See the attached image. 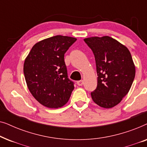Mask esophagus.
I'll return each instance as SVG.
<instances>
[{"mask_svg":"<svg viewBox=\"0 0 147 147\" xmlns=\"http://www.w3.org/2000/svg\"><path fill=\"white\" fill-rule=\"evenodd\" d=\"M77 84L79 86H81L84 84V81L83 80H80V81H78L77 82Z\"/></svg>","mask_w":147,"mask_h":147,"instance_id":"obj_1","label":"esophagus"}]
</instances>
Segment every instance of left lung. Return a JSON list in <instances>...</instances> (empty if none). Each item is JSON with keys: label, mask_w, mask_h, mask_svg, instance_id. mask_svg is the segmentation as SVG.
Returning <instances> with one entry per match:
<instances>
[{"label": "left lung", "mask_w": 147, "mask_h": 147, "mask_svg": "<svg viewBox=\"0 0 147 147\" xmlns=\"http://www.w3.org/2000/svg\"><path fill=\"white\" fill-rule=\"evenodd\" d=\"M95 57L98 84L91 92L100 107L110 108L119 104L131 88L135 66L129 50L113 38L104 36L84 39Z\"/></svg>", "instance_id": "8db88e82"}]
</instances>
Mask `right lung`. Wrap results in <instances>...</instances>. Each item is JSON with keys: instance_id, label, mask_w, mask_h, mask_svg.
<instances>
[{"instance_id": "obj_1", "label": "right lung", "mask_w": 147, "mask_h": 147, "mask_svg": "<svg viewBox=\"0 0 147 147\" xmlns=\"http://www.w3.org/2000/svg\"><path fill=\"white\" fill-rule=\"evenodd\" d=\"M77 39L56 35L38 42L25 60L23 72L27 87L40 104L61 108L74 89L67 76L64 54Z\"/></svg>"}]
</instances>
